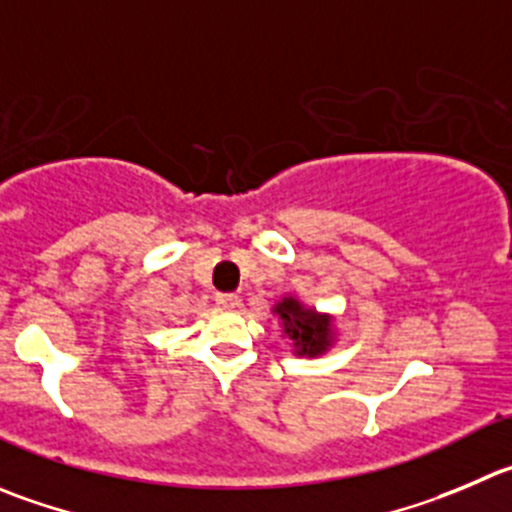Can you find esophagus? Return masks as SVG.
Here are the masks:
<instances>
[{
    "label": "esophagus",
    "instance_id": "obj_1",
    "mask_svg": "<svg viewBox=\"0 0 512 512\" xmlns=\"http://www.w3.org/2000/svg\"><path fill=\"white\" fill-rule=\"evenodd\" d=\"M216 301H218V304H221V306H226V309H236V306L241 304V299H238L236 294H218Z\"/></svg>",
    "mask_w": 512,
    "mask_h": 512
}]
</instances>
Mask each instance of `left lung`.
Returning <instances> with one entry per match:
<instances>
[{"label":"left lung","instance_id":"obj_1","mask_svg":"<svg viewBox=\"0 0 512 512\" xmlns=\"http://www.w3.org/2000/svg\"><path fill=\"white\" fill-rule=\"evenodd\" d=\"M276 314L284 321V332L294 339L299 354L316 357L329 347V329H332L329 316L304 309L296 299H284L281 304H276Z\"/></svg>","mask_w":512,"mask_h":512}]
</instances>
